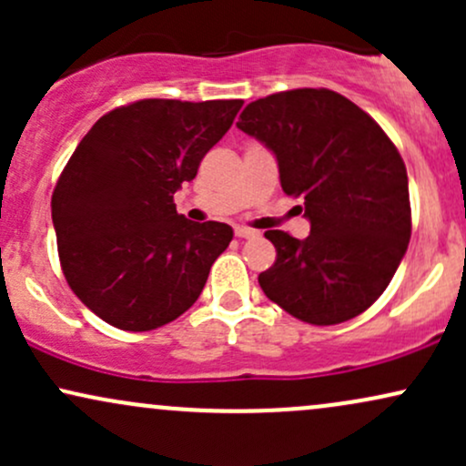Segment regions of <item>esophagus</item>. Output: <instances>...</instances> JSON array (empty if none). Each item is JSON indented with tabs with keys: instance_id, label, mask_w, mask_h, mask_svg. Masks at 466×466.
Listing matches in <instances>:
<instances>
[{
	"instance_id": "1",
	"label": "esophagus",
	"mask_w": 466,
	"mask_h": 466,
	"mask_svg": "<svg viewBox=\"0 0 466 466\" xmlns=\"http://www.w3.org/2000/svg\"><path fill=\"white\" fill-rule=\"evenodd\" d=\"M234 234H237L238 238H254V237H258V232H256V229H249V228H234Z\"/></svg>"
}]
</instances>
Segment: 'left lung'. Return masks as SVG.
Instances as JSON below:
<instances>
[{"instance_id": "8db88e82", "label": "left lung", "mask_w": 466, "mask_h": 466, "mask_svg": "<svg viewBox=\"0 0 466 466\" xmlns=\"http://www.w3.org/2000/svg\"><path fill=\"white\" fill-rule=\"evenodd\" d=\"M237 127L278 159L280 186L302 197L307 238L265 237L276 263L260 289L315 326L357 318L386 291L411 234L408 170L366 111L330 89H291L249 103Z\"/></svg>"}]
</instances>
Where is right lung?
I'll return each mask as SVG.
<instances>
[{
	"label": "right lung",
	"instance_id": "obj_1",
	"mask_svg": "<svg viewBox=\"0 0 466 466\" xmlns=\"http://www.w3.org/2000/svg\"><path fill=\"white\" fill-rule=\"evenodd\" d=\"M240 106L137 100L100 117L69 157L52 195L58 258L72 291L106 324L159 329L201 296L234 232L177 215L173 195Z\"/></svg>",
	"mask_w": 466,
	"mask_h": 466
}]
</instances>
